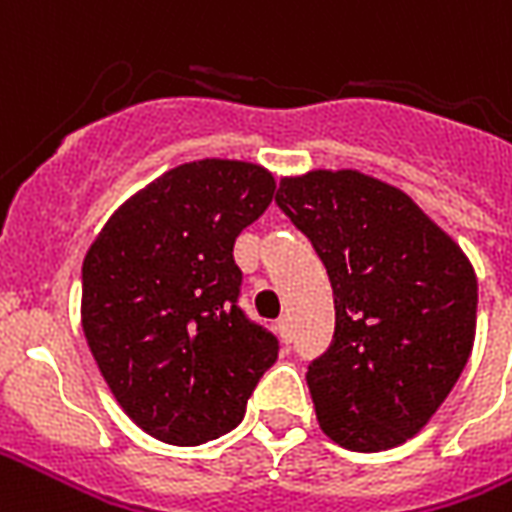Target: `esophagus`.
I'll list each match as a JSON object with an SVG mask.
<instances>
[{"instance_id":"34e87169","label":"esophagus","mask_w":512,"mask_h":512,"mask_svg":"<svg viewBox=\"0 0 512 512\" xmlns=\"http://www.w3.org/2000/svg\"><path fill=\"white\" fill-rule=\"evenodd\" d=\"M276 327H279V335H282V341L290 343L292 341V322H290V317L279 319V322H276Z\"/></svg>"}]
</instances>
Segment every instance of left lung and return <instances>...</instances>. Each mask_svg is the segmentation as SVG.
I'll return each instance as SVG.
<instances>
[{"mask_svg": "<svg viewBox=\"0 0 512 512\" xmlns=\"http://www.w3.org/2000/svg\"><path fill=\"white\" fill-rule=\"evenodd\" d=\"M276 204L333 284V343L306 376L319 427L349 451L400 446L427 427L470 360L473 263L411 195L362 171L284 177Z\"/></svg>", "mask_w": 512, "mask_h": 512, "instance_id": "left-lung-1", "label": "left lung"}]
</instances>
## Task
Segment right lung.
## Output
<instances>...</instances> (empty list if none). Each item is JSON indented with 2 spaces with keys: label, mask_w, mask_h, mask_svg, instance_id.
Segmentation results:
<instances>
[{
  "label": "right lung",
  "mask_w": 512,
  "mask_h": 512,
  "mask_svg": "<svg viewBox=\"0 0 512 512\" xmlns=\"http://www.w3.org/2000/svg\"><path fill=\"white\" fill-rule=\"evenodd\" d=\"M276 179L247 161L204 158L136 190L83 260L85 341L136 427L171 446L220 438L279 343L236 306L233 244L268 209Z\"/></svg>",
  "instance_id": "right-lung-1"
}]
</instances>
